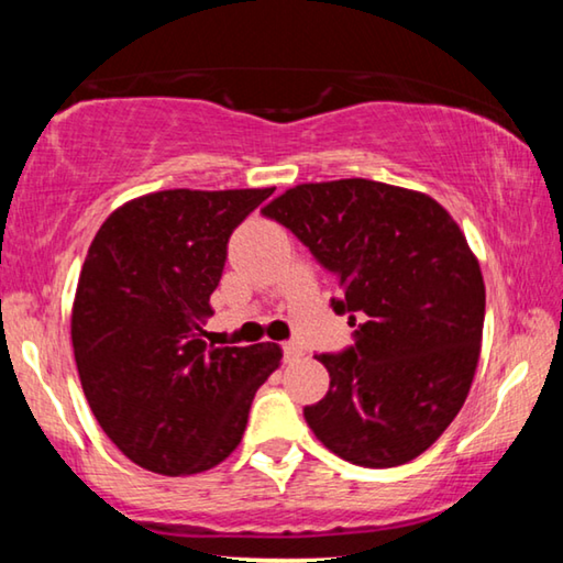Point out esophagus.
Here are the masks:
<instances>
[{"mask_svg": "<svg viewBox=\"0 0 563 563\" xmlns=\"http://www.w3.org/2000/svg\"><path fill=\"white\" fill-rule=\"evenodd\" d=\"M283 352H285V360L288 362H295L300 355H302V347L298 345V342H285L283 345Z\"/></svg>", "mask_w": 563, "mask_h": 563, "instance_id": "esophagus-1", "label": "esophagus"}]
</instances>
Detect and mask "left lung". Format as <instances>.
<instances>
[{"instance_id": "left-lung-1", "label": "left lung", "mask_w": 563, "mask_h": 563, "mask_svg": "<svg viewBox=\"0 0 563 563\" xmlns=\"http://www.w3.org/2000/svg\"><path fill=\"white\" fill-rule=\"evenodd\" d=\"M338 278L355 345L316 355L330 389L302 409L345 462L385 470L440 440L470 395L484 328L479 261L444 208L367 178L300 184L263 208Z\"/></svg>"}]
</instances>
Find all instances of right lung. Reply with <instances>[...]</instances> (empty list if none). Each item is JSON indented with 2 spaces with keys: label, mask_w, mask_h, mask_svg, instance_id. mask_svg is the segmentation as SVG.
Masks as SVG:
<instances>
[{
  "label": "right lung",
  "mask_w": 563,
  "mask_h": 563,
  "mask_svg": "<svg viewBox=\"0 0 563 563\" xmlns=\"http://www.w3.org/2000/svg\"><path fill=\"white\" fill-rule=\"evenodd\" d=\"M271 194L158 190L117 208L91 241L71 310L76 369L101 430L148 472L221 464L280 365L275 342L201 340L228 238Z\"/></svg>",
  "instance_id": "obj_1"
}]
</instances>
